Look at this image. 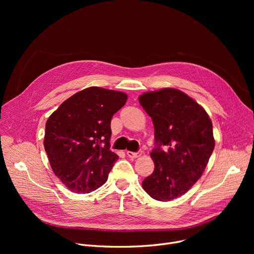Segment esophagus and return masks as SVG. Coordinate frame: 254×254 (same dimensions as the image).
<instances>
[{
	"label": "esophagus",
	"mask_w": 254,
	"mask_h": 254,
	"mask_svg": "<svg viewBox=\"0 0 254 254\" xmlns=\"http://www.w3.org/2000/svg\"><path fill=\"white\" fill-rule=\"evenodd\" d=\"M142 153H143V151H142V150H139L138 152L127 151V156H128V157H130V158H136V157H139V156H141V154H142Z\"/></svg>",
	"instance_id": "obj_1"
}]
</instances>
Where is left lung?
Returning <instances> with one entry per match:
<instances>
[{"label": "left lung", "mask_w": 254, "mask_h": 254, "mask_svg": "<svg viewBox=\"0 0 254 254\" xmlns=\"http://www.w3.org/2000/svg\"><path fill=\"white\" fill-rule=\"evenodd\" d=\"M139 102L153 123L154 171L142 182L157 201L183 195L202 176L215 146L212 122L190 97L175 88L145 92Z\"/></svg>", "instance_id": "1"}]
</instances>
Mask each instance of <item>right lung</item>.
I'll return each mask as SVG.
<instances>
[{"instance_id": "1", "label": "right lung", "mask_w": 254, "mask_h": 254, "mask_svg": "<svg viewBox=\"0 0 254 254\" xmlns=\"http://www.w3.org/2000/svg\"><path fill=\"white\" fill-rule=\"evenodd\" d=\"M125 92L92 86L65 100L48 118L44 148L52 171L71 191L88 193L108 179L118 156L110 150L111 119Z\"/></svg>"}]
</instances>
